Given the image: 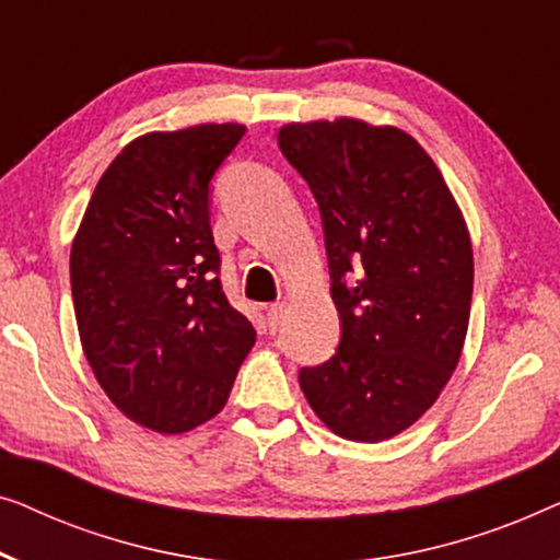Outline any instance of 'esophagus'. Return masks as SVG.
<instances>
[{
    "label": "esophagus",
    "mask_w": 560,
    "mask_h": 560,
    "mask_svg": "<svg viewBox=\"0 0 560 560\" xmlns=\"http://www.w3.org/2000/svg\"><path fill=\"white\" fill-rule=\"evenodd\" d=\"M266 319H269L271 332H277V329L281 327V319H283V304H269V306H266Z\"/></svg>",
    "instance_id": "34e87169"
}]
</instances>
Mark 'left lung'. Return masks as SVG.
Returning <instances> with one entry per match:
<instances>
[{"label": "left lung", "instance_id": "1", "mask_svg": "<svg viewBox=\"0 0 560 560\" xmlns=\"http://www.w3.org/2000/svg\"><path fill=\"white\" fill-rule=\"evenodd\" d=\"M279 149L319 205L342 329L299 385L337 436L390 439L459 362L475 281L467 225L436 164L396 126L289 124Z\"/></svg>", "mask_w": 560, "mask_h": 560}]
</instances>
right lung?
I'll use <instances>...</instances> for the list:
<instances>
[{"instance_id":"add662e5","label":"right lung","mask_w":560,"mask_h":560,"mask_svg":"<svg viewBox=\"0 0 560 560\" xmlns=\"http://www.w3.org/2000/svg\"><path fill=\"white\" fill-rule=\"evenodd\" d=\"M246 133L200 124L133 139L98 179L70 250L83 352L131 421L183 434L225 406L256 329L220 283L212 177Z\"/></svg>"}]
</instances>
